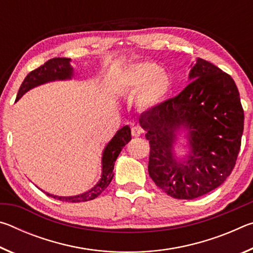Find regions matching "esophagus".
<instances>
[{"instance_id": "1", "label": "esophagus", "mask_w": 253, "mask_h": 253, "mask_svg": "<svg viewBox=\"0 0 253 253\" xmlns=\"http://www.w3.org/2000/svg\"><path fill=\"white\" fill-rule=\"evenodd\" d=\"M142 132H143V129L138 126H134L131 128V135L134 137H139L142 135Z\"/></svg>"}]
</instances>
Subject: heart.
Wrapping results in <instances>:
<instances>
[{"label": "heart", "instance_id": "b5f03b06", "mask_svg": "<svg viewBox=\"0 0 253 253\" xmlns=\"http://www.w3.org/2000/svg\"><path fill=\"white\" fill-rule=\"evenodd\" d=\"M119 87L128 95H135L136 104L152 110L168 99L173 87L170 76L154 62H136L128 66L119 78Z\"/></svg>", "mask_w": 253, "mask_h": 253}]
</instances>
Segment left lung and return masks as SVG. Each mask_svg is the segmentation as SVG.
<instances>
[{"label": "left lung", "mask_w": 253, "mask_h": 253, "mask_svg": "<svg viewBox=\"0 0 253 253\" xmlns=\"http://www.w3.org/2000/svg\"><path fill=\"white\" fill-rule=\"evenodd\" d=\"M176 97L139 116L151 145L148 173L166 194L193 200L219 187L235 165L243 134L240 93L231 76L198 58ZM184 132L188 153L174 147Z\"/></svg>", "instance_id": "8db88e82"}]
</instances>
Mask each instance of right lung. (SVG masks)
<instances>
[{
  "mask_svg": "<svg viewBox=\"0 0 253 253\" xmlns=\"http://www.w3.org/2000/svg\"><path fill=\"white\" fill-rule=\"evenodd\" d=\"M75 72L74 67L71 66V59L69 58H53L46 61L43 66L33 70L25 77L24 81L21 84L19 89L18 96L15 101H18L25 92H28L31 89L38 87V85L52 83V81H61V80H70L74 78ZM131 139L130 128L128 125L121 128L115 136L109 140V143L106 145L104 151H102L101 157V176L97 182L96 185H93L90 190L84 192V193L72 196H59L50 194L48 192L44 193L51 196V198L57 199L65 202L78 203V202H87L96 199L97 196L101 194V192L109 185L111 179L114 177V165L117 157L121 154L124 146Z\"/></svg>",
  "mask_w": 253,
  "mask_h": 253,
  "instance_id": "right-lung-1",
  "label": "right lung"
}]
</instances>
